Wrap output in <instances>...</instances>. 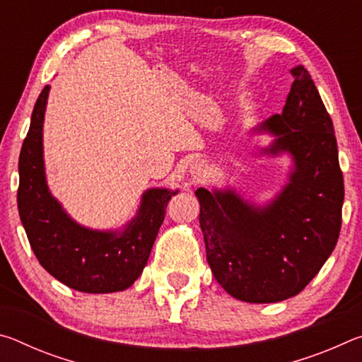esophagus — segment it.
Returning <instances> with one entry per match:
<instances>
[{"mask_svg": "<svg viewBox=\"0 0 362 362\" xmlns=\"http://www.w3.org/2000/svg\"><path fill=\"white\" fill-rule=\"evenodd\" d=\"M189 174H192V177L194 180H201L206 174V166L203 161H194L192 164V168H189Z\"/></svg>", "mask_w": 362, "mask_h": 362, "instance_id": "esophagus-1", "label": "esophagus"}]
</instances>
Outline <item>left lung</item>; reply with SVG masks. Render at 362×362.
Returning <instances> with one entry per match:
<instances>
[{"label": "left lung", "mask_w": 362, "mask_h": 362, "mask_svg": "<svg viewBox=\"0 0 362 362\" xmlns=\"http://www.w3.org/2000/svg\"><path fill=\"white\" fill-rule=\"evenodd\" d=\"M291 73L283 113L250 132L272 137L259 155L291 158L286 185L263 206L233 187L194 192L214 278L249 303L302 292L332 254L341 226L345 192L332 119L305 66Z\"/></svg>", "instance_id": "left-lung-1"}]
</instances>
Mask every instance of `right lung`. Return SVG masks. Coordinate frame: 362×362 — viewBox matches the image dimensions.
Segmentation results:
<instances>
[{
    "mask_svg": "<svg viewBox=\"0 0 362 362\" xmlns=\"http://www.w3.org/2000/svg\"><path fill=\"white\" fill-rule=\"evenodd\" d=\"M51 86L35 103L19 158L17 206L36 259L49 274L86 293L126 291L148 262L166 206L179 189L148 188L129 222L115 230L78 223L51 193L46 180L42 126Z\"/></svg>",
    "mask_w": 362,
    "mask_h": 362,
    "instance_id": "1",
    "label": "right lung"
}]
</instances>
